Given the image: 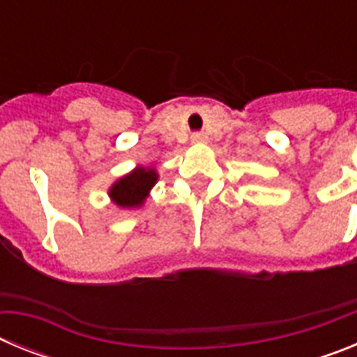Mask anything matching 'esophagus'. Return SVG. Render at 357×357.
<instances>
[{"label": "esophagus", "instance_id": "1", "mask_svg": "<svg viewBox=\"0 0 357 357\" xmlns=\"http://www.w3.org/2000/svg\"><path fill=\"white\" fill-rule=\"evenodd\" d=\"M191 141L197 144H202V143H207V135L202 134V132H195L193 135H191Z\"/></svg>", "mask_w": 357, "mask_h": 357}]
</instances>
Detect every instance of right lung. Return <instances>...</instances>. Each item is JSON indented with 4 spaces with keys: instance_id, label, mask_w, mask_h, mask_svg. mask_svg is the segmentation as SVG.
I'll return each mask as SVG.
<instances>
[{
    "instance_id": "1",
    "label": "right lung",
    "mask_w": 357,
    "mask_h": 357,
    "mask_svg": "<svg viewBox=\"0 0 357 357\" xmlns=\"http://www.w3.org/2000/svg\"><path fill=\"white\" fill-rule=\"evenodd\" d=\"M159 181L155 166H137L119 176L109 188V198L119 209H139L150 197L151 188Z\"/></svg>"
}]
</instances>
